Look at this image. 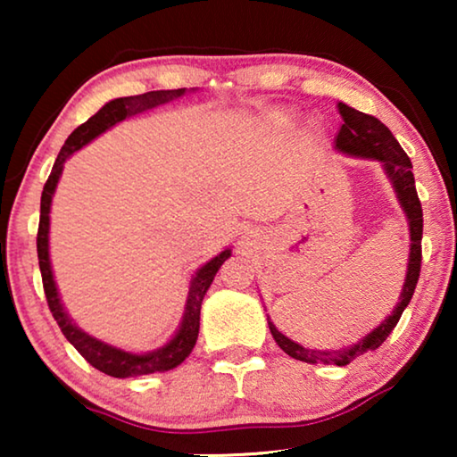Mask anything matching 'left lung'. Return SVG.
<instances>
[{
    "label": "left lung",
    "mask_w": 457,
    "mask_h": 457,
    "mask_svg": "<svg viewBox=\"0 0 457 457\" xmlns=\"http://www.w3.org/2000/svg\"><path fill=\"white\" fill-rule=\"evenodd\" d=\"M339 114L343 118L341 130L335 139V147L343 154L349 155H360V158H374L383 162L386 174L393 180L395 193L399 197V204L405 212L410 220V264H408V277H405V285L402 291V299H399L397 308L393 310V314L380 324L378 328H374L370 335L364 339L353 343L345 349H337V352H316V349H305L291 339H287L283 333H278L277 327L268 320L270 333L277 341V345L283 349L291 358L308 361V364H337V366H347L349 361H353L360 355H364L370 349H377L383 345V341L391 335V330L397 327L399 318H402L405 305L410 303L414 289L420 278V266H422V205L416 193L414 174H411V162L408 154L403 152L399 141L393 137L389 129L385 127L378 118L364 112L349 108L345 104H337Z\"/></svg>",
    "instance_id": "left-lung-1"
}]
</instances>
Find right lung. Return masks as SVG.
Listing matches in <instances>:
<instances>
[{
	"label": "right lung",
	"mask_w": 457,
	"mask_h": 457,
	"mask_svg": "<svg viewBox=\"0 0 457 457\" xmlns=\"http://www.w3.org/2000/svg\"><path fill=\"white\" fill-rule=\"evenodd\" d=\"M180 96H185V89L147 91L143 93V96L112 99V102L105 104L97 114H93L89 120L72 130L64 145H62L58 158H55V164L52 168V174H49V179L46 180V187H43V193H41V216H39V230H37V258H39L43 291H46L47 305L49 310H52L60 330L64 333L66 339L72 343L74 349H77V352L83 355L93 368H97L99 372L108 374V377L127 378V377H143V374L164 372V370H170V368H177L180 361L191 353V349L195 347L197 333H199V312H202L204 295L205 291L210 289L218 268L224 264V260L228 258L230 252L227 249V252L216 255L214 260H210L208 264L199 268V272L195 274V278H193L191 283L183 324H180L177 337H174L166 347L145 355L127 353L122 352V349L105 345V343L93 339V337L83 333V330L74 327L71 318L66 316L64 308H62L58 291H55L52 266H49V252H47L49 205H52V195L55 191V185H58V179L68 155H72L77 149L83 147L85 143L96 139V137L102 135L105 129L114 127L116 122L124 120V118L139 114V112L152 110L160 104H168L172 102V99H179Z\"/></svg>",
	"instance_id": "obj_1"
}]
</instances>
